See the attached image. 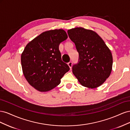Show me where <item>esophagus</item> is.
Here are the masks:
<instances>
[{
    "label": "esophagus",
    "mask_w": 130,
    "mask_h": 130,
    "mask_svg": "<svg viewBox=\"0 0 130 130\" xmlns=\"http://www.w3.org/2000/svg\"><path fill=\"white\" fill-rule=\"evenodd\" d=\"M68 65L69 67V68L71 69V68L72 67V62H69L68 63Z\"/></svg>",
    "instance_id": "obj_1"
}]
</instances>
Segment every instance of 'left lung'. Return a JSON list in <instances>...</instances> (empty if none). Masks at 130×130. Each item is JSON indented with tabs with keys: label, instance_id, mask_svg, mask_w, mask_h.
<instances>
[{
	"label": "left lung",
	"instance_id": "1",
	"mask_svg": "<svg viewBox=\"0 0 130 130\" xmlns=\"http://www.w3.org/2000/svg\"><path fill=\"white\" fill-rule=\"evenodd\" d=\"M79 53V63L73 66V73L85 87L95 88L103 85L111 73V50L95 31L77 27L67 31Z\"/></svg>",
	"mask_w": 130,
	"mask_h": 130
}]
</instances>
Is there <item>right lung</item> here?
<instances>
[{
	"mask_svg": "<svg viewBox=\"0 0 130 130\" xmlns=\"http://www.w3.org/2000/svg\"><path fill=\"white\" fill-rule=\"evenodd\" d=\"M68 38L63 29L46 31L29 42L21 54L23 73L27 82L41 92L61 82L69 66L62 61L58 46Z\"/></svg>",
	"mask_w": 130,
	"mask_h": 130,
	"instance_id": "obj_1",
	"label": "right lung"
}]
</instances>
